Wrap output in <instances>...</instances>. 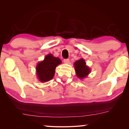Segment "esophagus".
I'll return each instance as SVG.
<instances>
[{"label":"esophagus","instance_id":"1","mask_svg":"<svg viewBox=\"0 0 129 129\" xmlns=\"http://www.w3.org/2000/svg\"><path fill=\"white\" fill-rule=\"evenodd\" d=\"M64 62L65 63V64H69V59H64Z\"/></svg>","mask_w":129,"mask_h":129}]
</instances>
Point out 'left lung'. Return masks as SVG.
<instances>
[{"label":"left lung","instance_id":"left-lung-1","mask_svg":"<svg viewBox=\"0 0 129 129\" xmlns=\"http://www.w3.org/2000/svg\"><path fill=\"white\" fill-rule=\"evenodd\" d=\"M84 58H80L74 62V67L76 72V76L80 80H83L87 77L90 73L91 69L88 65Z\"/></svg>","mask_w":129,"mask_h":129}]
</instances>
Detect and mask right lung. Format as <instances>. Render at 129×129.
<instances>
[{
	"instance_id": "add662e5",
	"label": "right lung",
	"mask_w": 129,
	"mask_h": 129,
	"mask_svg": "<svg viewBox=\"0 0 129 129\" xmlns=\"http://www.w3.org/2000/svg\"><path fill=\"white\" fill-rule=\"evenodd\" d=\"M61 64V60L52 54L45 56L44 59L38 62L36 67L38 79L41 82H46L53 78L56 68Z\"/></svg>"
}]
</instances>
